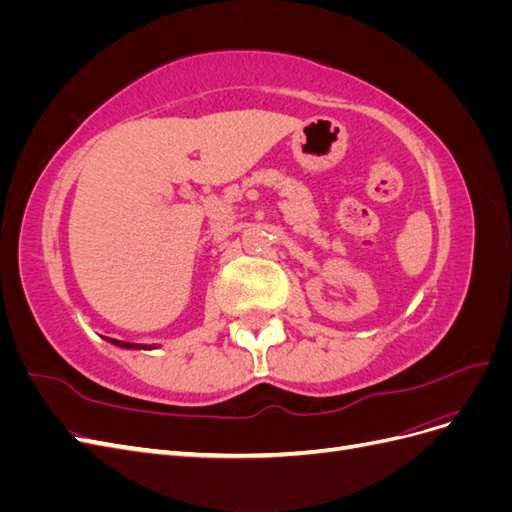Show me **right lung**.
Here are the masks:
<instances>
[{"instance_id": "obj_1", "label": "right lung", "mask_w": 512, "mask_h": 512, "mask_svg": "<svg viewBox=\"0 0 512 512\" xmlns=\"http://www.w3.org/2000/svg\"><path fill=\"white\" fill-rule=\"evenodd\" d=\"M111 342L119 348H134V350H145V348H151V346H145V344H128V342H119V339H111Z\"/></svg>"}]
</instances>
